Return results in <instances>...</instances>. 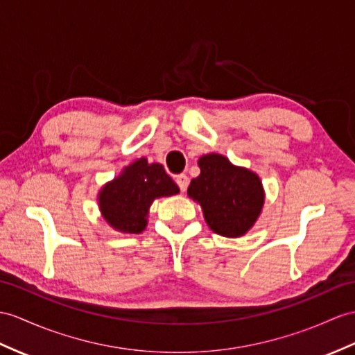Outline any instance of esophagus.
Returning <instances> with one entry per match:
<instances>
[{"label":"esophagus","instance_id":"obj_1","mask_svg":"<svg viewBox=\"0 0 355 355\" xmlns=\"http://www.w3.org/2000/svg\"><path fill=\"white\" fill-rule=\"evenodd\" d=\"M188 182H189V179H188V176L187 175H178L176 176V184L179 185V188H180V191H185L187 189V187H188Z\"/></svg>","mask_w":355,"mask_h":355}]
</instances>
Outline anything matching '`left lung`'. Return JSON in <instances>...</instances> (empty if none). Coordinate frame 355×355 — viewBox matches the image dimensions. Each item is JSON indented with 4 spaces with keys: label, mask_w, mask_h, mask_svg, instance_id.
<instances>
[{
    "label": "left lung",
    "mask_w": 355,
    "mask_h": 355,
    "mask_svg": "<svg viewBox=\"0 0 355 355\" xmlns=\"http://www.w3.org/2000/svg\"><path fill=\"white\" fill-rule=\"evenodd\" d=\"M198 167L200 175L191 180L188 196L202 205L207 226L221 236L244 235L262 211L261 179L217 153L205 155Z\"/></svg>",
    "instance_id": "8db88e82"
}]
</instances>
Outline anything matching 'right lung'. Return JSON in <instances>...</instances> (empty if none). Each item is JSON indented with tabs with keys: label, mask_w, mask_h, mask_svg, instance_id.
Instances as JSON below:
<instances>
[{
	"label": "right lung",
	"mask_w": 355,
	"mask_h": 355,
	"mask_svg": "<svg viewBox=\"0 0 355 355\" xmlns=\"http://www.w3.org/2000/svg\"><path fill=\"white\" fill-rule=\"evenodd\" d=\"M178 193L179 187L161 164L141 158L102 188L99 206L103 218L116 230L140 233L148 224V211L155 198Z\"/></svg>",
	"instance_id": "obj_1"
}]
</instances>
